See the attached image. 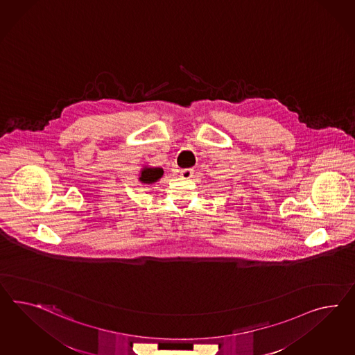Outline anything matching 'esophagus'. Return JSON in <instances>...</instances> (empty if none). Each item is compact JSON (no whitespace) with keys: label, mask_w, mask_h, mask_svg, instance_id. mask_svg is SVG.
Masks as SVG:
<instances>
[{"label":"esophagus","mask_w":355,"mask_h":355,"mask_svg":"<svg viewBox=\"0 0 355 355\" xmlns=\"http://www.w3.org/2000/svg\"><path fill=\"white\" fill-rule=\"evenodd\" d=\"M193 173H194L193 168H184V170H180V176H182V179H191V176H193Z\"/></svg>","instance_id":"1"}]
</instances>
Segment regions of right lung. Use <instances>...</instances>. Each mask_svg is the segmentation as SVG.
<instances>
[{
	"label": "right lung",
	"mask_w": 355,
	"mask_h": 355,
	"mask_svg": "<svg viewBox=\"0 0 355 355\" xmlns=\"http://www.w3.org/2000/svg\"><path fill=\"white\" fill-rule=\"evenodd\" d=\"M164 175V170L159 167H152V168H144L140 175V182L150 184L155 182Z\"/></svg>",
	"instance_id": "1"
}]
</instances>
